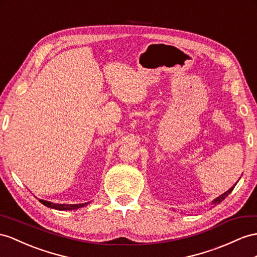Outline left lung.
Wrapping results in <instances>:
<instances>
[{
  "label": "left lung",
  "instance_id": "left-lung-1",
  "mask_svg": "<svg viewBox=\"0 0 257 257\" xmlns=\"http://www.w3.org/2000/svg\"><path fill=\"white\" fill-rule=\"evenodd\" d=\"M238 181H239V180H238ZM235 185H236V183H235ZM235 185H234V186H235ZM234 186H233V187H231V188H230V189L228 190V191H226L225 193H222V194H221V195H219L218 197H216L215 200H213V201H212V205H217V204H219L221 201L225 200L226 197H227V196H228L230 193L232 192V190H233Z\"/></svg>",
  "mask_w": 257,
  "mask_h": 257
}]
</instances>
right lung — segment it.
I'll return each instance as SVG.
<instances>
[{"mask_svg": "<svg viewBox=\"0 0 257 257\" xmlns=\"http://www.w3.org/2000/svg\"><path fill=\"white\" fill-rule=\"evenodd\" d=\"M39 201H40L43 205H45L47 207L57 209V210H74V209L81 208L85 205H88V204H90V202L82 203V204H57V203H52L49 201H44L41 199H39Z\"/></svg>", "mask_w": 257, "mask_h": 257, "instance_id": "add662e5", "label": "right lung"}]
</instances>
